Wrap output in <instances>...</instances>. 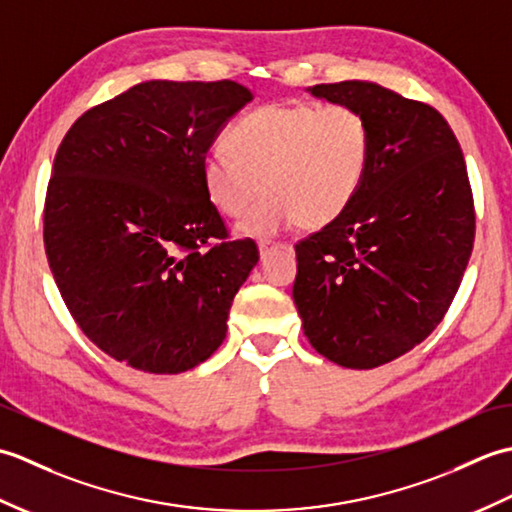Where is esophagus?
Wrapping results in <instances>:
<instances>
[{"mask_svg":"<svg viewBox=\"0 0 512 512\" xmlns=\"http://www.w3.org/2000/svg\"><path fill=\"white\" fill-rule=\"evenodd\" d=\"M279 244H273V242H259L257 244V248H259V255H262V259L270 253V250H273V248H277Z\"/></svg>","mask_w":512,"mask_h":512,"instance_id":"esophagus-1","label":"esophagus"}]
</instances>
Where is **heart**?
Masks as SVG:
<instances>
[{"label": "heart", "mask_w": 512, "mask_h": 512, "mask_svg": "<svg viewBox=\"0 0 512 512\" xmlns=\"http://www.w3.org/2000/svg\"><path fill=\"white\" fill-rule=\"evenodd\" d=\"M224 147L202 162L206 198L239 217L264 187L239 231L266 237L297 222L321 228L350 209L367 176L369 125L350 105L273 103L228 129Z\"/></svg>", "instance_id": "obj_1"}]
</instances>
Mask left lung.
<instances>
[{"instance_id": "8db88e82", "label": "left lung", "mask_w": 512, "mask_h": 512, "mask_svg": "<svg viewBox=\"0 0 512 512\" xmlns=\"http://www.w3.org/2000/svg\"><path fill=\"white\" fill-rule=\"evenodd\" d=\"M369 125V167L341 217L303 239L292 299L314 350L372 369L436 330L469 264L475 213L458 138L431 105L372 81L312 85Z\"/></svg>"}]
</instances>
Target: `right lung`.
Listing matches in <instances>:
<instances>
[{
  "instance_id": "add662e5",
  "label": "right lung",
  "mask_w": 512,
  "mask_h": 512,
  "mask_svg": "<svg viewBox=\"0 0 512 512\" xmlns=\"http://www.w3.org/2000/svg\"><path fill=\"white\" fill-rule=\"evenodd\" d=\"M250 99L233 81L138 83L85 112L54 156V281L85 336L140 372L204 363L259 262L253 239L228 242L202 184L206 151Z\"/></svg>"
}]
</instances>
